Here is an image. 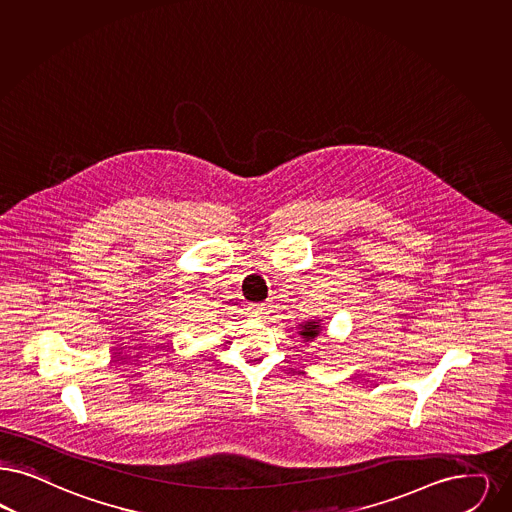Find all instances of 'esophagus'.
<instances>
[{"instance_id": "obj_1", "label": "esophagus", "mask_w": 512, "mask_h": 512, "mask_svg": "<svg viewBox=\"0 0 512 512\" xmlns=\"http://www.w3.org/2000/svg\"><path fill=\"white\" fill-rule=\"evenodd\" d=\"M249 312H251L253 316H257V318H263V316H266V314L270 312V307H268L266 303H259V305H251Z\"/></svg>"}]
</instances>
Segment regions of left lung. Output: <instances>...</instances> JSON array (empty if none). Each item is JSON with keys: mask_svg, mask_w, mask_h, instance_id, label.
<instances>
[{"mask_svg": "<svg viewBox=\"0 0 512 512\" xmlns=\"http://www.w3.org/2000/svg\"><path fill=\"white\" fill-rule=\"evenodd\" d=\"M322 331V320H307V322H301L299 324V335L303 337L305 343L314 341Z\"/></svg>", "mask_w": 512, "mask_h": 512, "instance_id": "obj_1", "label": "left lung"}]
</instances>
